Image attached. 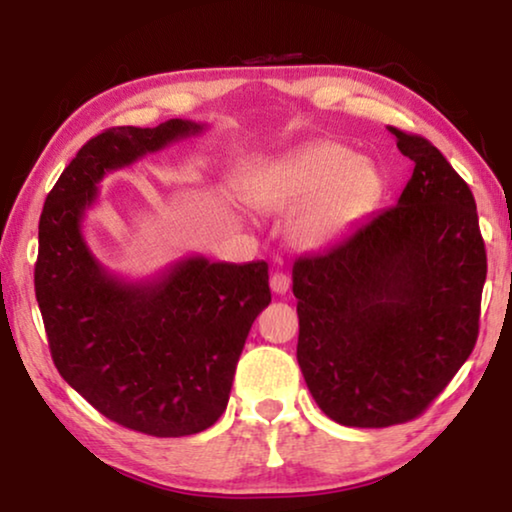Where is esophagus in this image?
Wrapping results in <instances>:
<instances>
[{
  "label": "esophagus",
  "instance_id": "34e87169",
  "mask_svg": "<svg viewBox=\"0 0 512 512\" xmlns=\"http://www.w3.org/2000/svg\"><path fill=\"white\" fill-rule=\"evenodd\" d=\"M289 286H291V279L289 275H284V272H275V275L270 277V289L275 293H286L289 291Z\"/></svg>",
  "mask_w": 512,
  "mask_h": 512
}]
</instances>
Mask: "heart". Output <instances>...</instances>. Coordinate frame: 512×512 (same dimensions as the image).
<instances>
[{
	"mask_svg": "<svg viewBox=\"0 0 512 512\" xmlns=\"http://www.w3.org/2000/svg\"><path fill=\"white\" fill-rule=\"evenodd\" d=\"M380 174L347 146L314 142L261 160L242 181V198L258 212H293L289 237L300 249H326L352 233L373 209Z\"/></svg>",
	"mask_w": 512,
	"mask_h": 512,
	"instance_id": "obj_1",
	"label": "heart"
}]
</instances>
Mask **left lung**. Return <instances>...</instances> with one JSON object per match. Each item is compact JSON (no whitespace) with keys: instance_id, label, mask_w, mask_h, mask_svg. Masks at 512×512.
I'll return each mask as SVG.
<instances>
[{"instance_id":"left-lung-1","label":"left lung","mask_w":512,"mask_h":512,"mask_svg":"<svg viewBox=\"0 0 512 512\" xmlns=\"http://www.w3.org/2000/svg\"><path fill=\"white\" fill-rule=\"evenodd\" d=\"M415 163L396 207L293 263L298 363L333 422L422 415L478 340L487 254L471 188L429 139L389 128Z\"/></svg>"}]
</instances>
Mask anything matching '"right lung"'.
Here are the masks:
<instances>
[{
    "label": "right lung",
    "mask_w": 512,
    "mask_h": 512,
    "mask_svg": "<svg viewBox=\"0 0 512 512\" xmlns=\"http://www.w3.org/2000/svg\"><path fill=\"white\" fill-rule=\"evenodd\" d=\"M207 125L109 128L81 146L39 219L34 291L58 373L97 412L156 438L193 436L223 415L235 366L270 303L268 263L186 256L153 277H116L83 237L97 184Z\"/></svg>",
    "instance_id": "right-lung-1"
}]
</instances>
